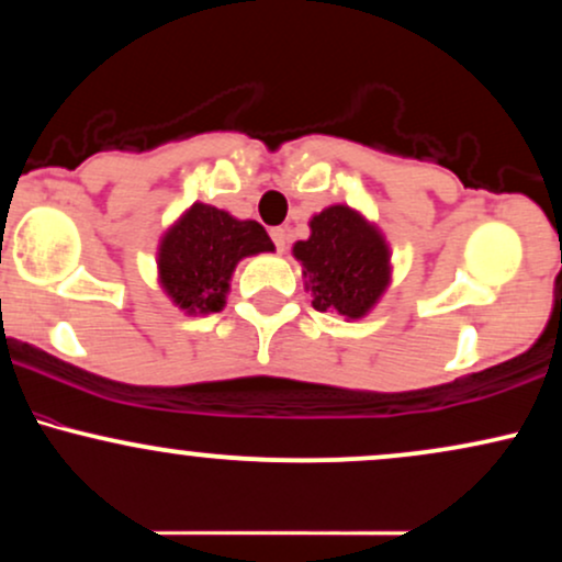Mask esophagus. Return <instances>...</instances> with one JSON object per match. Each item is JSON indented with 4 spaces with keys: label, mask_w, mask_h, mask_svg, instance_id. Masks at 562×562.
Returning a JSON list of instances; mask_svg holds the SVG:
<instances>
[{
    "label": "esophagus",
    "mask_w": 562,
    "mask_h": 562,
    "mask_svg": "<svg viewBox=\"0 0 562 562\" xmlns=\"http://www.w3.org/2000/svg\"><path fill=\"white\" fill-rule=\"evenodd\" d=\"M269 235H272V240H274V245H277V250H285V245H288V229L274 227L272 232H269Z\"/></svg>",
    "instance_id": "esophagus-1"
}]
</instances>
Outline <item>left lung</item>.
<instances>
[{"label": "left lung", "mask_w": 562, "mask_h": 562, "mask_svg": "<svg viewBox=\"0 0 562 562\" xmlns=\"http://www.w3.org/2000/svg\"><path fill=\"white\" fill-rule=\"evenodd\" d=\"M308 240L293 245L317 312L362 319L391 282V250L375 224L348 205H330L308 222Z\"/></svg>", "instance_id": "8db88e82"}]
</instances>
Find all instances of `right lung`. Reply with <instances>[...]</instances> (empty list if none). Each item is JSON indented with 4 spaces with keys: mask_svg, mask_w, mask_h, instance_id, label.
Instances as JSON below:
<instances>
[{
    "mask_svg": "<svg viewBox=\"0 0 562 562\" xmlns=\"http://www.w3.org/2000/svg\"><path fill=\"white\" fill-rule=\"evenodd\" d=\"M274 243L259 222L192 203L171 224L158 248V280L184 314L222 312L237 261L269 254Z\"/></svg>",
    "mask_w": 562,
    "mask_h": 562,
    "instance_id": "1",
    "label": "right lung"
}]
</instances>
